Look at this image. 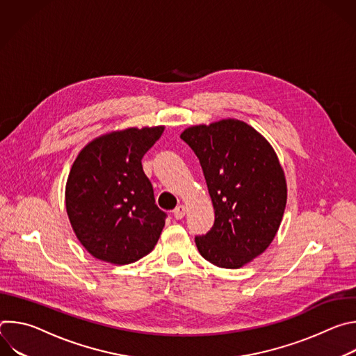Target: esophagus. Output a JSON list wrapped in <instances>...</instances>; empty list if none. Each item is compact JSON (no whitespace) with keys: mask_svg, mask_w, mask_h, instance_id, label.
<instances>
[{"mask_svg":"<svg viewBox=\"0 0 356 356\" xmlns=\"http://www.w3.org/2000/svg\"><path fill=\"white\" fill-rule=\"evenodd\" d=\"M173 216L176 220H181L186 216V207L184 206H177L173 211Z\"/></svg>","mask_w":356,"mask_h":356,"instance_id":"esophagus-1","label":"esophagus"}]
</instances>
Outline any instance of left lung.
Segmentation results:
<instances>
[{
    "label": "left lung",
    "instance_id": "left-lung-1",
    "mask_svg": "<svg viewBox=\"0 0 356 356\" xmlns=\"http://www.w3.org/2000/svg\"><path fill=\"white\" fill-rule=\"evenodd\" d=\"M180 138L200 161L216 213L213 228L195 236L200 255L239 269L268 249L284 214L287 184L276 152L235 118L188 127Z\"/></svg>",
    "mask_w": 356,
    "mask_h": 356
}]
</instances>
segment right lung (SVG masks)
<instances>
[{
	"mask_svg": "<svg viewBox=\"0 0 356 356\" xmlns=\"http://www.w3.org/2000/svg\"><path fill=\"white\" fill-rule=\"evenodd\" d=\"M163 131V125L113 131L79 152L66 183V211L94 258L128 265L158 243L166 214L155 204L142 158Z\"/></svg>",
	"mask_w": 356,
	"mask_h": 356,
	"instance_id": "right-lung-1",
	"label": "right lung"
}]
</instances>
